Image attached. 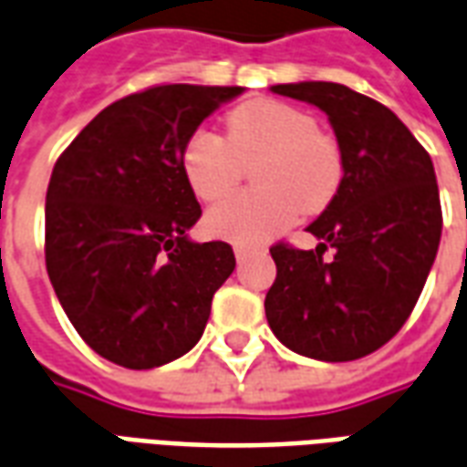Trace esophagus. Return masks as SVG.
Segmentation results:
<instances>
[{"instance_id": "esophagus-1", "label": "esophagus", "mask_w": 467, "mask_h": 467, "mask_svg": "<svg viewBox=\"0 0 467 467\" xmlns=\"http://www.w3.org/2000/svg\"><path fill=\"white\" fill-rule=\"evenodd\" d=\"M250 253H253L250 247H244V244H234V257H237V263H243L244 257H247Z\"/></svg>"}]
</instances>
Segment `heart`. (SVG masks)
I'll return each instance as SVG.
<instances>
[{
    "mask_svg": "<svg viewBox=\"0 0 467 467\" xmlns=\"http://www.w3.org/2000/svg\"><path fill=\"white\" fill-rule=\"evenodd\" d=\"M254 164L257 192L234 194L204 214L213 237L257 244L280 234L297 213L317 214L333 202L345 177L340 142L317 130L315 117L280 99H250L224 119V140L197 130L182 147V174L197 200L214 202Z\"/></svg>",
    "mask_w": 467,
    "mask_h": 467,
    "instance_id": "1",
    "label": "heart"
}]
</instances>
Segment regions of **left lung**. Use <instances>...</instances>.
Returning <instances> with one entry per match:
<instances>
[{
	"label": "left lung",
	"instance_id": "obj_1",
	"mask_svg": "<svg viewBox=\"0 0 467 467\" xmlns=\"http://www.w3.org/2000/svg\"><path fill=\"white\" fill-rule=\"evenodd\" d=\"M320 107L340 142V192L307 230L315 250L270 247L277 277L265 297L275 337L297 355L348 362L398 335L428 280L442 213L431 154L390 109L335 82L275 85ZM330 246L333 258H325Z\"/></svg>",
	"mask_w": 467,
	"mask_h": 467
}]
</instances>
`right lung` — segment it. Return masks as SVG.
Instances as JSON below:
<instances>
[{
    "instance_id": "right-lung-1",
    "label": "right lung",
    "mask_w": 467,
    "mask_h": 467,
    "mask_svg": "<svg viewBox=\"0 0 467 467\" xmlns=\"http://www.w3.org/2000/svg\"><path fill=\"white\" fill-rule=\"evenodd\" d=\"M237 95L243 87H147L105 107L57 160L47 273L69 323L105 360L150 370L202 337L234 253L187 240L202 210L180 157L204 117Z\"/></svg>"
}]
</instances>
